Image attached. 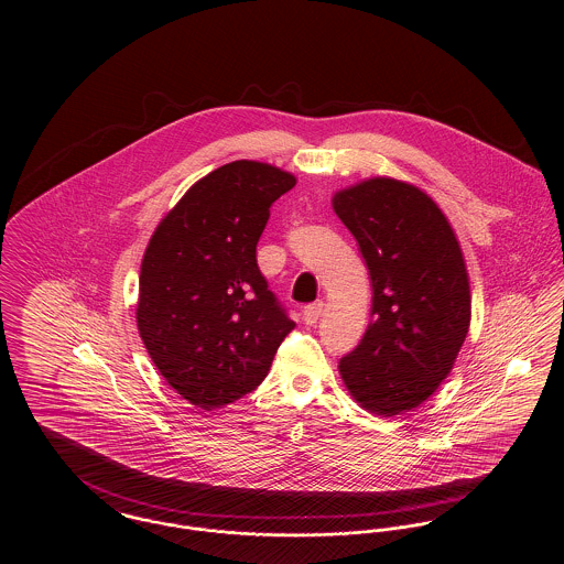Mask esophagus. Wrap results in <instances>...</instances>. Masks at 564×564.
<instances>
[{
  "mask_svg": "<svg viewBox=\"0 0 564 564\" xmlns=\"http://www.w3.org/2000/svg\"><path fill=\"white\" fill-rule=\"evenodd\" d=\"M322 313L323 302L322 300H317V302H313V304L304 306V311H302V319H304V323H306V325H315V323L319 322Z\"/></svg>",
  "mask_w": 564,
  "mask_h": 564,
  "instance_id": "1",
  "label": "esophagus"
}]
</instances>
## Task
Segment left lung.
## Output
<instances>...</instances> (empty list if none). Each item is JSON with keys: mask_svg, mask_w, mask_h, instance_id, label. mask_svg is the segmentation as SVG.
I'll return each mask as SVG.
<instances>
[{"mask_svg": "<svg viewBox=\"0 0 564 564\" xmlns=\"http://www.w3.org/2000/svg\"><path fill=\"white\" fill-rule=\"evenodd\" d=\"M332 207L372 281V322L338 370L361 408L378 416L403 414L451 375L469 332L460 245L430 194L393 177L340 189Z\"/></svg>", "mask_w": 564, "mask_h": 564, "instance_id": "obj_1", "label": "left lung"}]
</instances>
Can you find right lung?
Returning <instances> with one entry per match:
<instances>
[{"instance_id":"add662e5","label":"right lung","mask_w":564,"mask_h":564,"mask_svg":"<svg viewBox=\"0 0 564 564\" xmlns=\"http://www.w3.org/2000/svg\"><path fill=\"white\" fill-rule=\"evenodd\" d=\"M295 186L269 162L235 161L198 180L145 247L137 327L164 380L192 405L251 393L295 323L258 269L270 205Z\"/></svg>"}]
</instances>
